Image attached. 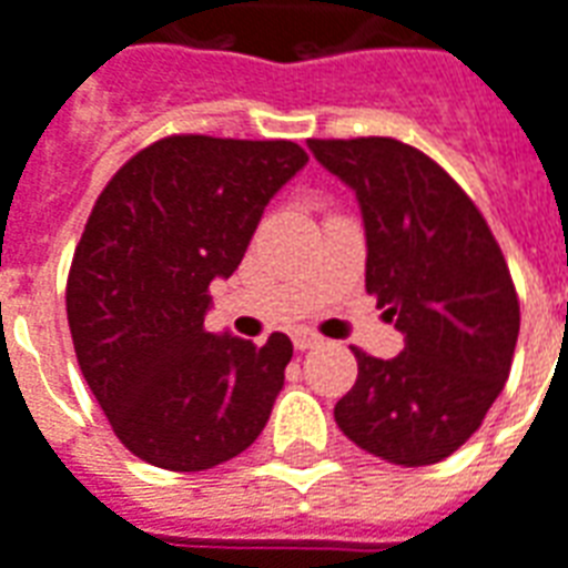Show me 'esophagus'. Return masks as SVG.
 <instances>
[{"mask_svg": "<svg viewBox=\"0 0 568 568\" xmlns=\"http://www.w3.org/2000/svg\"><path fill=\"white\" fill-rule=\"evenodd\" d=\"M320 344H323V338H320V335H314V332H308V329L293 332V347L296 349H311V347H320Z\"/></svg>", "mask_w": 568, "mask_h": 568, "instance_id": "esophagus-1", "label": "esophagus"}]
</instances>
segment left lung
Wrapping results in <instances>:
<instances>
[{"label":"left lung","mask_w":568,"mask_h":568,"mask_svg":"<svg viewBox=\"0 0 568 568\" xmlns=\"http://www.w3.org/2000/svg\"><path fill=\"white\" fill-rule=\"evenodd\" d=\"M308 149L356 191L365 290L404 335L395 359L353 347L359 377L335 422L383 462H443L479 430L509 377L521 308L506 257L464 187L419 149L392 138Z\"/></svg>","instance_id":"8db88e82"}]
</instances>
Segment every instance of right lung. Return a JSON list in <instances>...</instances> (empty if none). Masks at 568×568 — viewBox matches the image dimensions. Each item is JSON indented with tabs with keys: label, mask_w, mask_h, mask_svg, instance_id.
<instances>
[{
	"label": "right lung",
	"mask_w": 568,
	"mask_h": 568,
	"mask_svg": "<svg viewBox=\"0 0 568 568\" xmlns=\"http://www.w3.org/2000/svg\"><path fill=\"white\" fill-rule=\"evenodd\" d=\"M308 164L293 140L173 134L98 194L68 272L74 353L113 434L146 464L209 470L266 428L293 344L203 326L281 185Z\"/></svg>",
	"instance_id": "right-lung-1"
}]
</instances>
